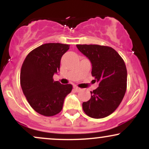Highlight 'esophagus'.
I'll list each match as a JSON object with an SVG mask.
<instances>
[{"label": "esophagus", "mask_w": 149, "mask_h": 149, "mask_svg": "<svg viewBox=\"0 0 149 149\" xmlns=\"http://www.w3.org/2000/svg\"><path fill=\"white\" fill-rule=\"evenodd\" d=\"M73 89H74V90H76V92H79L80 90V88H78V86H74L73 87Z\"/></svg>", "instance_id": "esophagus-1"}]
</instances>
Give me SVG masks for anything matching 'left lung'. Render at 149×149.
Returning a JSON list of instances; mask_svg holds the SVG:
<instances>
[{
	"instance_id": "left-lung-1",
	"label": "left lung",
	"mask_w": 149,
	"mask_h": 149,
	"mask_svg": "<svg viewBox=\"0 0 149 149\" xmlns=\"http://www.w3.org/2000/svg\"><path fill=\"white\" fill-rule=\"evenodd\" d=\"M92 63V76L99 87L83 103L86 115L103 118L119 107L127 90V69L123 58L112 47L100 45H76Z\"/></svg>"
}]
</instances>
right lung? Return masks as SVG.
Here are the masks:
<instances>
[{"instance_id":"right-lung-1","label":"right lung","mask_w":149,"mask_h":149,"mask_svg":"<svg viewBox=\"0 0 149 149\" xmlns=\"http://www.w3.org/2000/svg\"><path fill=\"white\" fill-rule=\"evenodd\" d=\"M67 44L45 43L27 54L20 71V85L29 104L35 111L45 116L59 113L65 97L72 90L71 84L61 85L53 76L60 68Z\"/></svg>"}]
</instances>
